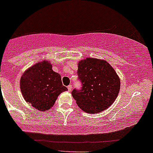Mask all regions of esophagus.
<instances>
[{"mask_svg": "<svg viewBox=\"0 0 153 153\" xmlns=\"http://www.w3.org/2000/svg\"><path fill=\"white\" fill-rule=\"evenodd\" d=\"M67 89H68L69 91H71V90H72V86H71V85H69V86H67Z\"/></svg>", "mask_w": 153, "mask_h": 153, "instance_id": "34e87169", "label": "esophagus"}]
</instances>
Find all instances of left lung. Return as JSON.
Masks as SVG:
<instances>
[{
    "instance_id": "8db88e82",
    "label": "left lung",
    "mask_w": 153,
    "mask_h": 153,
    "mask_svg": "<svg viewBox=\"0 0 153 153\" xmlns=\"http://www.w3.org/2000/svg\"><path fill=\"white\" fill-rule=\"evenodd\" d=\"M80 90L72 96L78 106L88 113H98L110 106L120 90V80L114 69L106 60L87 57L78 63Z\"/></svg>"
}]
</instances>
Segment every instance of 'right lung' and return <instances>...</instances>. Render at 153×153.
<instances>
[{"mask_svg":"<svg viewBox=\"0 0 153 153\" xmlns=\"http://www.w3.org/2000/svg\"><path fill=\"white\" fill-rule=\"evenodd\" d=\"M20 86L24 100L39 111L52 108L58 96L67 90L60 74L52 70V65L47 60L27 69L21 76Z\"/></svg>","mask_w":153,"mask_h":153,"instance_id":"obj_1","label":"right lung"}]
</instances>
